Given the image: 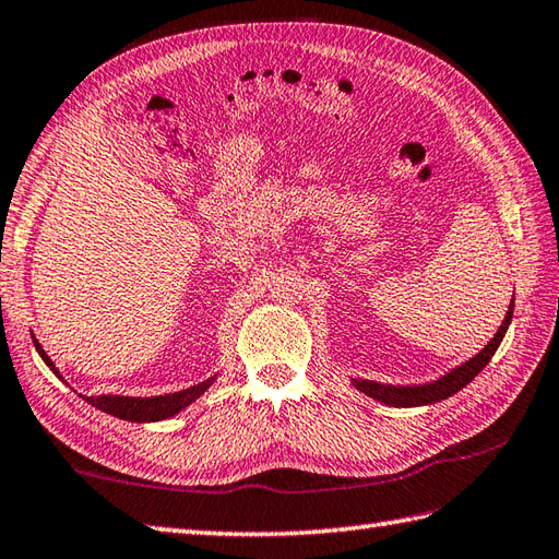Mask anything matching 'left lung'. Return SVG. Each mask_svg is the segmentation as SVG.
<instances>
[{
	"label": "left lung",
	"instance_id": "1",
	"mask_svg": "<svg viewBox=\"0 0 559 559\" xmlns=\"http://www.w3.org/2000/svg\"><path fill=\"white\" fill-rule=\"evenodd\" d=\"M511 317H513V298H511L504 322H501L497 334L489 338L483 352L475 354L469 360H465V364L451 368L441 378L429 380V382H419V385H392V382L352 378V385L358 392H364V395L373 397L376 402L388 404V407H424V404H433V402L453 397L455 392H461L467 385V382H473L479 370L489 364L491 356L497 354L501 338H504L509 324H511Z\"/></svg>",
	"mask_w": 559,
	"mask_h": 559
}]
</instances>
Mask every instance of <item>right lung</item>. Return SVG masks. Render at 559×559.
Listing matches in <instances>:
<instances>
[{"label":"right lung","mask_w":559,"mask_h":559,"mask_svg":"<svg viewBox=\"0 0 559 559\" xmlns=\"http://www.w3.org/2000/svg\"><path fill=\"white\" fill-rule=\"evenodd\" d=\"M33 346H36V352L43 358V364H46L52 373L62 380L58 366H55L52 358L43 352V346L38 344L36 336H33ZM215 380H217V373L213 378L199 382V385H191V388L179 390V392H167V395H152V397H128V395H94V397L82 395V397L90 402L92 407L111 414V417H118L123 421L147 424V421L169 419V417H174V414L183 412L189 404H193L201 395H205L207 388H211Z\"/></svg>","instance_id":"add662e5"}]
</instances>
